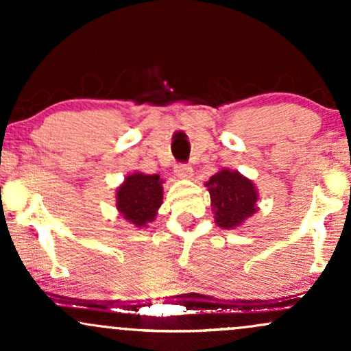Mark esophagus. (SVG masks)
I'll return each instance as SVG.
<instances>
[{
  "label": "esophagus",
  "instance_id": "34e87169",
  "mask_svg": "<svg viewBox=\"0 0 351 351\" xmlns=\"http://www.w3.org/2000/svg\"><path fill=\"white\" fill-rule=\"evenodd\" d=\"M175 173L180 178H191L193 176V168L188 163H176L175 165Z\"/></svg>",
  "mask_w": 351,
  "mask_h": 351
}]
</instances>
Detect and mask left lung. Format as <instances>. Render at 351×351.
<instances>
[{"label":"left lung","instance_id":"left-lung-1","mask_svg":"<svg viewBox=\"0 0 351 351\" xmlns=\"http://www.w3.org/2000/svg\"><path fill=\"white\" fill-rule=\"evenodd\" d=\"M206 186L211 195L217 226L229 229L244 223L245 217L256 213L257 191L252 181L237 171L221 170L211 176Z\"/></svg>","mask_w":351,"mask_h":351}]
</instances>
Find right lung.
Masks as SVG:
<instances>
[{"instance_id":"right-lung-1","label":"right lung","mask_w":351,"mask_h":351,"mask_svg":"<svg viewBox=\"0 0 351 351\" xmlns=\"http://www.w3.org/2000/svg\"><path fill=\"white\" fill-rule=\"evenodd\" d=\"M162 201L163 188L158 175L134 173L117 189V208L136 228L147 226L155 219Z\"/></svg>"}]
</instances>
